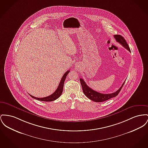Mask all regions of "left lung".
I'll return each instance as SVG.
<instances>
[{
    "instance_id": "1",
    "label": "left lung",
    "mask_w": 148,
    "mask_h": 148,
    "mask_svg": "<svg viewBox=\"0 0 148 148\" xmlns=\"http://www.w3.org/2000/svg\"><path fill=\"white\" fill-rule=\"evenodd\" d=\"M114 37L117 42L121 44L122 46H123L126 49H127V50H129L130 52H131L130 49L128 44H127L126 40L122 36L120 35H114ZM80 82L82 85L84 94L89 99L96 102H102L107 100H108L113 97H116L121 91L122 88L124 85V83L125 82V81L122 84L121 87H120V89H118L116 92L110 94H103V93H101L98 92H96L93 89H91L90 87H88L83 79L80 78Z\"/></svg>"
}]
</instances>
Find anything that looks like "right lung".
<instances>
[{"instance_id":"1","label":"right lung","mask_w":148,"mask_h":148,"mask_svg":"<svg viewBox=\"0 0 148 148\" xmlns=\"http://www.w3.org/2000/svg\"><path fill=\"white\" fill-rule=\"evenodd\" d=\"M70 70L67 71L62 76V78H61L60 82L59 84V86L58 87L57 89L55 91V92H53L52 95H51L50 96H47L46 97L44 98H37V97H35L34 96H31L29 95V96L31 97H32L33 98H35L36 99H37L38 101H45V102H51L56 100V99H58L59 97H60L62 93V90H63V87H64V82L65 80L66 79V77L67 76V75L68 74V73H69Z\"/></svg>"}]
</instances>
